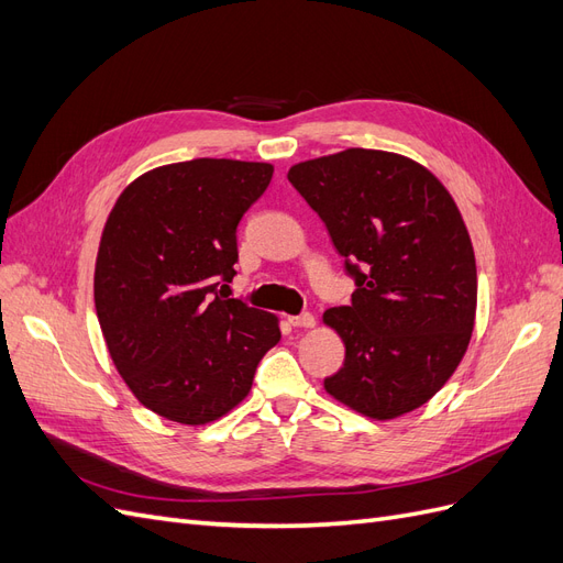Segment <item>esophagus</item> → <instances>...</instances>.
<instances>
[{"mask_svg": "<svg viewBox=\"0 0 563 563\" xmlns=\"http://www.w3.org/2000/svg\"><path fill=\"white\" fill-rule=\"evenodd\" d=\"M288 323H291L294 329H312L314 317L310 312H302V314H296V317H288Z\"/></svg>", "mask_w": 563, "mask_h": 563, "instance_id": "obj_1", "label": "esophagus"}]
</instances>
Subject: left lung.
<instances>
[{
  "instance_id": "1",
  "label": "left lung",
  "mask_w": 563,
  "mask_h": 563,
  "mask_svg": "<svg viewBox=\"0 0 563 563\" xmlns=\"http://www.w3.org/2000/svg\"><path fill=\"white\" fill-rule=\"evenodd\" d=\"M288 180L356 284L323 314L345 343L323 387L376 420L413 411L453 376L474 329V249L453 197L418 162L364 147L300 162Z\"/></svg>"
}]
</instances>
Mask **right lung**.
<instances>
[{"label": "right lung", "mask_w": 563, "mask_h": 563, "mask_svg": "<svg viewBox=\"0 0 563 563\" xmlns=\"http://www.w3.org/2000/svg\"><path fill=\"white\" fill-rule=\"evenodd\" d=\"M272 164L192 159L152 168L119 195L100 236L93 298L112 362L145 408L207 424L240 404L275 314L228 298L236 225L272 180Z\"/></svg>", "instance_id": "1"}]
</instances>
